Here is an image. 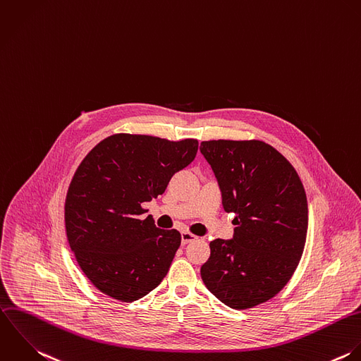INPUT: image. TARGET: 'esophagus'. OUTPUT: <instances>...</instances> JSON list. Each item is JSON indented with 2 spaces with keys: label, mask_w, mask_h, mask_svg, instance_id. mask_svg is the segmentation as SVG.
<instances>
[{
  "label": "esophagus",
  "mask_w": 361,
  "mask_h": 361,
  "mask_svg": "<svg viewBox=\"0 0 361 361\" xmlns=\"http://www.w3.org/2000/svg\"><path fill=\"white\" fill-rule=\"evenodd\" d=\"M180 237H182V243H183V245H186V243H189V242H193V240H197V237H196V235H193V234H190V233H188V231H183Z\"/></svg>",
  "instance_id": "esophagus-1"
}]
</instances>
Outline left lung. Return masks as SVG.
<instances>
[{"mask_svg":"<svg viewBox=\"0 0 361 361\" xmlns=\"http://www.w3.org/2000/svg\"><path fill=\"white\" fill-rule=\"evenodd\" d=\"M200 152L237 226L233 240L210 242L203 283L226 305L253 308L288 283L302 256L308 228L302 182L276 148L259 140L203 141Z\"/></svg>","mask_w":361,"mask_h":361,"instance_id":"obj_1","label":"left lung"}]
</instances>
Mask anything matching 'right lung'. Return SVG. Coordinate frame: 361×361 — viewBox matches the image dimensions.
I'll list each match as a JSON object with an SVG mask.
<instances>
[{
	"mask_svg": "<svg viewBox=\"0 0 361 361\" xmlns=\"http://www.w3.org/2000/svg\"><path fill=\"white\" fill-rule=\"evenodd\" d=\"M195 138L119 133L97 144L68 186L64 220L75 259L104 294L131 302L166 276L180 246L176 230H161L142 203L162 195L196 157Z\"/></svg>",
	"mask_w": 361,
	"mask_h": 361,
	"instance_id": "obj_1",
	"label": "right lung"
}]
</instances>
